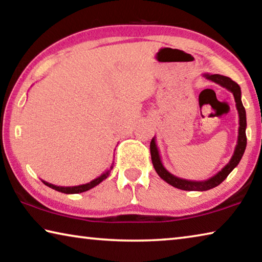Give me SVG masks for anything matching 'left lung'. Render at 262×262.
I'll return each mask as SVG.
<instances>
[{
  "mask_svg": "<svg viewBox=\"0 0 262 262\" xmlns=\"http://www.w3.org/2000/svg\"><path fill=\"white\" fill-rule=\"evenodd\" d=\"M203 76L207 79H209V81L215 82L219 84V85L225 88L233 95L239 115L238 140L232 157L227 165L222 168L220 172H217L215 176H212L211 178L202 181H195L179 178V177L170 173V172L164 167L161 159V155H159V150L156 144V137H152L151 142H150V152H151L152 165L155 167V170H156L157 174L161 177L164 181H166L167 184L183 190H200V192H203V190L211 189L216 187V186H219L222 181H224L225 178L231 173L233 168L238 165L246 149V111L244 108L242 103L241 86H239L236 82H233L231 78H229L227 76H222V75L219 74H203Z\"/></svg>",
  "mask_w": 262,
  "mask_h": 262,
  "instance_id": "1",
  "label": "left lung"
}]
</instances>
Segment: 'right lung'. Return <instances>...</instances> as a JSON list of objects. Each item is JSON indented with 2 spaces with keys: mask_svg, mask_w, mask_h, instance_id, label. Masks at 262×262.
I'll return each mask as SVG.
<instances>
[{
  "mask_svg": "<svg viewBox=\"0 0 262 262\" xmlns=\"http://www.w3.org/2000/svg\"><path fill=\"white\" fill-rule=\"evenodd\" d=\"M113 164H114V163L111 164V166H110L108 170H106V171L104 172V173H101L99 177H97L96 179L91 180L90 183H86V184H83V185L67 186V187H66V186H56V185L50 184V183H47V181H45V180H42V183L45 184L46 186H48V187H51V188H53V189L57 190V192H61V193H64V194H78V193H83V192H86V190H89V189L94 188L95 186L99 185V184L101 183V181L107 178V177H108L110 173H111V170H112V168H113Z\"/></svg>",
  "mask_w": 262,
  "mask_h": 262,
  "instance_id": "right-lung-1",
  "label": "right lung"
}]
</instances>
